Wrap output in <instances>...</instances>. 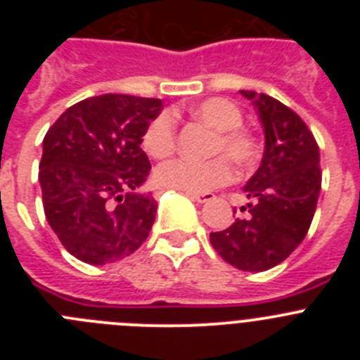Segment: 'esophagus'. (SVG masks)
Returning a JSON list of instances; mask_svg holds the SVG:
<instances>
[{
  "label": "esophagus",
  "instance_id": "34e87169",
  "mask_svg": "<svg viewBox=\"0 0 360 360\" xmlns=\"http://www.w3.org/2000/svg\"><path fill=\"white\" fill-rule=\"evenodd\" d=\"M187 196H189L191 200H195V202H198V203L211 202V200L214 198V195H211V193H187Z\"/></svg>",
  "mask_w": 360,
  "mask_h": 360
}]
</instances>
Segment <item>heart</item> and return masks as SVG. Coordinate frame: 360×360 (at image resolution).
Instances as JSON below:
<instances>
[{
  "label": "heart",
  "mask_w": 360,
  "mask_h": 360,
  "mask_svg": "<svg viewBox=\"0 0 360 360\" xmlns=\"http://www.w3.org/2000/svg\"><path fill=\"white\" fill-rule=\"evenodd\" d=\"M191 117L214 129L209 153L224 152L238 167H247L257 157V142L247 129L241 128L243 113L234 103L221 97L200 101L189 106ZM176 146V120L169 111L153 117L142 133V148L153 158L169 157ZM223 155L209 160L176 158L155 171L160 187L186 193H207L218 186L231 182L234 176L229 158Z\"/></svg>",
  "instance_id": "b5f03b06"
}]
</instances>
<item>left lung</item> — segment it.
<instances>
[{
	"label": "left lung",
	"instance_id": "1",
	"mask_svg": "<svg viewBox=\"0 0 360 360\" xmlns=\"http://www.w3.org/2000/svg\"><path fill=\"white\" fill-rule=\"evenodd\" d=\"M265 131L262 164L243 191L245 218L211 232L216 252L240 270L263 272L285 262L304 240L321 193L319 146L290 108L265 94L241 90ZM236 212V209H234Z\"/></svg>",
	"mask_w": 360,
	"mask_h": 360
}]
</instances>
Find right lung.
Masks as SVG:
<instances>
[{
  "label": "right lung",
  "mask_w": 360,
  "mask_h": 360,
  "mask_svg": "<svg viewBox=\"0 0 360 360\" xmlns=\"http://www.w3.org/2000/svg\"><path fill=\"white\" fill-rule=\"evenodd\" d=\"M160 111V98L98 95L68 108L44 135V216L81 262L115 263L149 236L157 202L139 193L151 169L141 144L146 126Z\"/></svg>",
  "instance_id": "right-lung-1"
}]
</instances>
